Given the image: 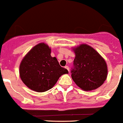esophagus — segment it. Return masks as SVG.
<instances>
[{
  "label": "esophagus",
  "mask_w": 123,
  "mask_h": 123,
  "mask_svg": "<svg viewBox=\"0 0 123 123\" xmlns=\"http://www.w3.org/2000/svg\"><path fill=\"white\" fill-rule=\"evenodd\" d=\"M65 68L67 69V70L69 72V67H68V66H65Z\"/></svg>",
  "instance_id": "obj_1"
}]
</instances>
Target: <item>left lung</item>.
Listing matches in <instances>:
<instances>
[{
  "label": "left lung",
  "instance_id": "obj_1",
  "mask_svg": "<svg viewBox=\"0 0 123 123\" xmlns=\"http://www.w3.org/2000/svg\"><path fill=\"white\" fill-rule=\"evenodd\" d=\"M73 50L75 58L71 73L77 86L86 91L95 90L102 86L107 76V64L104 58L86 44H80Z\"/></svg>",
  "mask_w": 123,
  "mask_h": 123
}]
</instances>
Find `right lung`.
<instances>
[{"mask_svg": "<svg viewBox=\"0 0 123 123\" xmlns=\"http://www.w3.org/2000/svg\"><path fill=\"white\" fill-rule=\"evenodd\" d=\"M68 74L51 56V48L44 43L32 48L23 58L19 66L20 77L28 88L37 92L51 89L60 76Z\"/></svg>", "mask_w": 123, "mask_h": 123, "instance_id": "1", "label": "right lung"}]
</instances>
